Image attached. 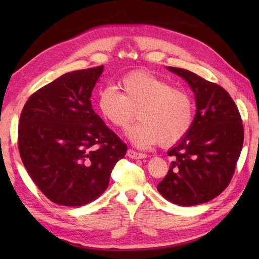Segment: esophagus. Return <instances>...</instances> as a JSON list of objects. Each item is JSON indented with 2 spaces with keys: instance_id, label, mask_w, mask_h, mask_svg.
<instances>
[{
  "instance_id": "obj_1",
  "label": "esophagus",
  "mask_w": 259,
  "mask_h": 259,
  "mask_svg": "<svg viewBox=\"0 0 259 259\" xmlns=\"http://www.w3.org/2000/svg\"><path fill=\"white\" fill-rule=\"evenodd\" d=\"M126 155H128L129 157H131V159H144V157H146L147 155L145 154V153H138L136 152L134 150H128V152H126Z\"/></svg>"
}]
</instances>
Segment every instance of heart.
I'll use <instances>...</instances> for the list:
<instances>
[{"instance_id":"b5f03b06","label":"heart","mask_w":259,"mask_h":259,"mask_svg":"<svg viewBox=\"0 0 259 259\" xmlns=\"http://www.w3.org/2000/svg\"><path fill=\"white\" fill-rule=\"evenodd\" d=\"M121 94L113 88L99 93L98 107L109 123L120 129L129 126L136 112L139 122L128 130L134 145L146 148L156 143L170 146L191 130L194 103L186 91L145 71L126 74L119 82Z\"/></svg>"}]
</instances>
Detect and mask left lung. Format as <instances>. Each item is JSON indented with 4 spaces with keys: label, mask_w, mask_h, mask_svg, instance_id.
<instances>
[{
    "label": "left lung",
    "mask_w": 259,
    "mask_h": 259,
    "mask_svg": "<svg viewBox=\"0 0 259 259\" xmlns=\"http://www.w3.org/2000/svg\"><path fill=\"white\" fill-rule=\"evenodd\" d=\"M169 71L194 91L196 114L191 130L168 152L174 161L157 191L175 204H201L221 194L233 177L243 145L242 120L224 88L187 69Z\"/></svg>",
    "instance_id": "8db88e82"
}]
</instances>
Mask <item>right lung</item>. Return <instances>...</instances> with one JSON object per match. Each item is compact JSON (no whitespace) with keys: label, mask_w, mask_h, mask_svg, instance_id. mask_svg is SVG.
Segmentation results:
<instances>
[{"label":"right lung","mask_w":259,"mask_h":259,"mask_svg":"<svg viewBox=\"0 0 259 259\" xmlns=\"http://www.w3.org/2000/svg\"><path fill=\"white\" fill-rule=\"evenodd\" d=\"M97 66L61 75L30 96L20 114L18 148L35 185L52 202L78 207L106 190L126 145L91 106Z\"/></svg>","instance_id":"obj_1"}]
</instances>
